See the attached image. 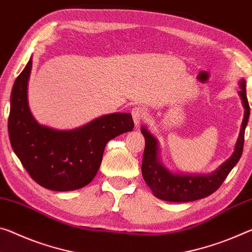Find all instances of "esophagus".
I'll list each match as a JSON object with an SVG mask.
<instances>
[{
    "label": "esophagus",
    "mask_w": 252,
    "mask_h": 252,
    "mask_svg": "<svg viewBox=\"0 0 252 252\" xmlns=\"http://www.w3.org/2000/svg\"><path fill=\"white\" fill-rule=\"evenodd\" d=\"M131 114H132L135 126H139L147 119V112L141 106H134L132 111H131Z\"/></svg>",
    "instance_id": "obj_1"
}]
</instances>
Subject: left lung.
Masks as SVG:
<instances>
[{"instance_id": "left-lung-1", "label": "left lung", "mask_w": 252, "mask_h": 252, "mask_svg": "<svg viewBox=\"0 0 252 252\" xmlns=\"http://www.w3.org/2000/svg\"><path fill=\"white\" fill-rule=\"evenodd\" d=\"M240 87L239 95L245 107L240 134L231 157L211 174L187 175L171 173L159 160L157 139L147 130V127H141V132L146 140L141 166L142 176L156 197L167 202H191L209 196L222 185L230 171L240 160L245 143V130L249 121L250 106L247 98L245 79L240 81Z\"/></svg>"}]
</instances>
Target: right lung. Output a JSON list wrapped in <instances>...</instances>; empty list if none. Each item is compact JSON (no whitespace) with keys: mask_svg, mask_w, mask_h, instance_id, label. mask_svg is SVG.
<instances>
[{"mask_svg":"<svg viewBox=\"0 0 252 252\" xmlns=\"http://www.w3.org/2000/svg\"><path fill=\"white\" fill-rule=\"evenodd\" d=\"M31 68L32 58L12 89L7 122L12 149L40 186L57 191L82 189L97 174L106 143L133 129L132 115L106 114L73 130L39 125L28 103Z\"/></svg>","mask_w":252,"mask_h":252,"instance_id":"1","label":"right lung"}]
</instances>
